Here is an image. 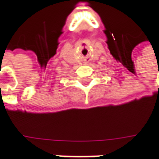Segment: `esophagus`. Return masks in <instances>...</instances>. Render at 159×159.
I'll use <instances>...</instances> for the list:
<instances>
[{
	"mask_svg": "<svg viewBox=\"0 0 159 159\" xmlns=\"http://www.w3.org/2000/svg\"><path fill=\"white\" fill-rule=\"evenodd\" d=\"M84 64H85V65H87V64H88V63H87V62H85Z\"/></svg>",
	"mask_w": 159,
	"mask_h": 159,
	"instance_id": "obj_1",
	"label": "esophagus"
}]
</instances>
